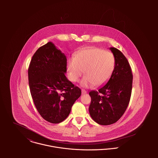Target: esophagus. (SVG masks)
Segmentation results:
<instances>
[{
	"label": "esophagus",
	"mask_w": 158,
	"mask_h": 158,
	"mask_svg": "<svg viewBox=\"0 0 158 158\" xmlns=\"http://www.w3.org/2000/svg\"><path fill=\"white\" fill-rule=\"evenodd\" d=\"M87 93V91L86 90H85V89H82L81 90V94H86Z\"/></svg>",
	"instance_id": "esophagus-1"
}]
</instances>
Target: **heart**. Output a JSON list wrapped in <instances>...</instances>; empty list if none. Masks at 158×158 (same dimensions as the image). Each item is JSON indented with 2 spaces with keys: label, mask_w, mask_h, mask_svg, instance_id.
<instances>
[{
  "label": "heart",
  "mask_w": 158,
  "mask_h": 158,
  "mask_svg": "<svg viewBox=\"0 0 158 158\" xmlns=\"http://www.w3.org/2000/svg\"><path fill=\"white\" fill-rule=\"evenodd\" d=\"M115 64L111 52L96 47L85 49L68 59V78L72 82H77L84 71L86 75L80 82L81 86H102L111 78Z\"/></svg>",
  "instance_id": "obj_1"
}]
</instances>
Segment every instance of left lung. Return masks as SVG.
Wrapping results in <instances>:
<instances>
[{
  "label": "left lung",
  "instance_id": "left-lung-1",
  "mask_svg": "<svg viewBox=\"0 0 158 158\" xmlns=\"http://www.w3.org/2000/svg\"><path fill=\"white\" fill-rule=\"evenodd\" d=\"M110 49L115 60L113 74L98 91L89 93L90 117L102 125H111L120 119L128 107L132 90L133 74L127 59L117 48Z\"/></svg>",
  "mask_w": 158,
  "mask_h": 158
}]
</instances>
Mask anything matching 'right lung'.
I'll return each instance as SVG.
<instances>
[{"mask_svg":"<svg viewBox=\"0 0 158 158\" xmlns=\"http://www.w3.org/2000/svg\"><path fill=\"white\" fill-rule=\"evenodd\" d=\"M67 58L48 42L33 55L28 70V84L35 105L41 117L52 123L64 120L81 89L66 78Z\"/></svg>","mask_w":158,"mask_h":158,"instance_id":"1","label":"right lung"}]
</instances>
